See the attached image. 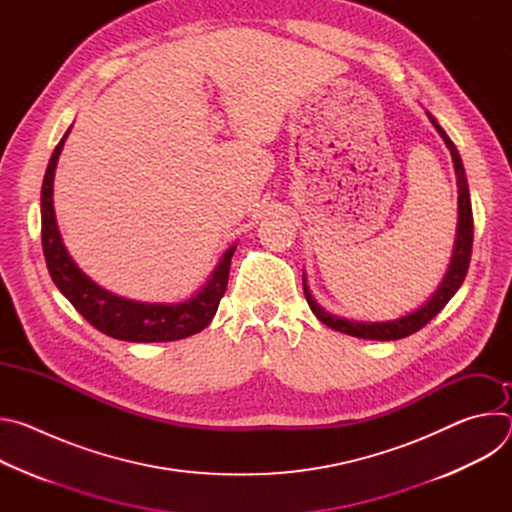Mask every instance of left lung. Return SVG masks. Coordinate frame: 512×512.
I'll return each mask as SVG.
<instances>
[{
	"label": "left lung",
	"mask_w": 512,
	"mask_h": 512,
	"mask_svg": "<svg viewBox=\"0 0 512 512\" xmlns=\"http://www.w3.org/2000/svg\"><path fill=\"white\" fill-rule=\"evenodd\" d=\"M427 117L448 145V150L452 154V162H454V170H456V184H458V231H456V245H454L452 261H450V267L446 271V277L440 283V287L435 289V294L419 310H415V312H411L403 318L387 320V322H354V320L338 318V316L326 312L312 298L310 287H308L306 277H304V294H306V300L310 304V310L314 312V316L322 324H326L332 330H338V332H344V334L356 336V338H367V340H399V338H405V336L421 330L431 318L440 314L466 279L468 265H470V255H472V241H474V218H472L468 180H466L462 158L456 150L454 141L448 137V133L440 127V123H437L429 113H427Z\"/></svg>",
	"instance_id": "8db88e82"
}]
</instances>
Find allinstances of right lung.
<instances>
[{"instance_id":"1","label":"right lung","mask_w":512,"mask_h":512,"mask_svg":"<svg viewBox=\"0 0 512 512\" xmlns=\"http://www.w3.org/2000/svg\"><path fill=\"white\" fill-rule=\"evenodd\" d=\"M70 129L62 135L54 148L44 182H42V251L52 281L62 296L77 308V312L99 332L127 342H170L188 338L204 330L218 310V302L225 296L229 283L231 259L237 247H231L216 265L206 285L186 302L180 304H145L119 298L87 277L68 255L54 214L52 184L58 156Z\"/></svg>"}]
</instances>
